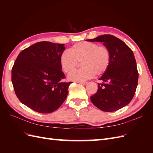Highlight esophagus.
<instances>
[{
	"label": "esophagus",
	"mask_w": 153,
	"mask_h": 153,
	"mask_svg": "<svg viewBox=\"0 0 153 153\" xmlns=\"http://www.w3.org/2000/svg\"><path fill=\"white\" fill-rule=\"evenodd\" d=\"M78 83H79V84H82V85H85L87 84V82H78Z\"/></svg>",
	"instance_id": "esophagus-1"
}]
</instances>
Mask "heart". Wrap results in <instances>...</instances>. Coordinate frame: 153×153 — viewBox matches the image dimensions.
<instances>
[{
  "label": "heart",
  "mask_w": 153,
  "mask_h": 153,
  "mask_svg": "<svg viewBox=\"0 0 153 153\" xmlns=\"http://www.w3.org/2000/svg\"><path fill=\"white\" fill-rule=\"evenodd\" d=\"M78 61H82L83 68L72 72ZM110 62V52L104 46L97 43L81 41L74 45L70 52L65 51L60 57V64L64 72L69 73L68 79L82 82L93 77L95 74L101 75L108 69Z\"/></svg>",
  "instance_id": "obj_1"
}]
</instances>
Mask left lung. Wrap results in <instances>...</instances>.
<instances>
[{
  "mask_svg": "<svg viewBox=\"0 0 153 153\" xmlns=\"http://www.w3.org/2000/svg\"><path fill=\"white\" fill-rule=\"evenodd\" d=\"M91 42H101L110 52V62L106 71L99 80L96 93L91 100L96 107L104 112H114L126 106L133 99L138 84V73L133 51L114 36L105 34Z\"/></svg>",
  "mask_w": 153,
  "mask_h": 153,
  "instance_id": "8db88e82",
  "label": "left lung"
}]
</instances>
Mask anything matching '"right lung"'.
Segmentation results:
<instances>
[{
	"label": "right lung",
	"mask_w": 153,
	"mask_h": 153,
	"mask_svg": "<svg viewBox=\"0 0 153 153\" xmlns=\"http://www.w3.org/2000/svg\"><path fill=\"white\" fill-rule=\"evenodd\" d=\"M64 44L41 41L19 53L11 71L15 94L21 103L42 114L53 112L67 98L71 82L65 77L60 57Z\"/></svg>",
	"instance_id": "add662e5"
}]
</instances>
